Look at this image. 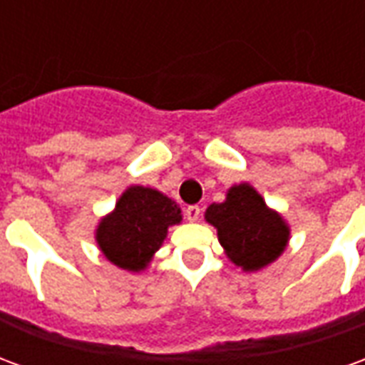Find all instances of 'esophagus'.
Here are the masks:
<instances>
[{
	"label": "esophagus",
	"mask_w": 365,
	"mask_h": 365,
	"mask_svg": "<svg viewBox=\"0 0 365 365\" xmlns=\"http://www.w3.org/2000/svg\"><path fill=\"white\" fill-rule=\"evenodd\" d=\"M185 215H187V221L195 222L199 219V215H201V209L197 205H190L185 209Z\"/></svg>",
	"instance_id": "obj_1"
}]
</instances>
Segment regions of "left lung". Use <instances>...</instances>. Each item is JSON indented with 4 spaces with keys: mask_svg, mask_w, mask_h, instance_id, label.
<instances>
[{
    "mask_svg": "<svg viewBox=\"0 0 365 365\" xmlns=\"http://www.w3.org/2000/svg\"><path fill=\"white\" fill-rule=\"evenodd\" d=\"M205 221L217 229L222 250L242 272H260L287 248L291 229L248 182L227 191L222 203L207 207Z\"/></svg>",
    "mask_w": 365,
    "mask_h": 365,
    "instance_id": "obj_1",
    "label": "left lung"
}]
</instances>
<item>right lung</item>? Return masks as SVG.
<instances>
[{"label": "right lung", "instance_id": "add662e5", "mask_svg": "<svg viewBox=\"0 0 365 365\" xmlns=\"http://www.w3.org/2000/svg\"><path fill=\"white\" fill-rule=\"evenodd\" d=\"M182 209L162 191L128 185L111 213L99 219L96 242L113 266L140 274L164 245L168 229L180 225Z\"/></svg>", "mask_w": 365, "mask_h": 365}]
</instances>
